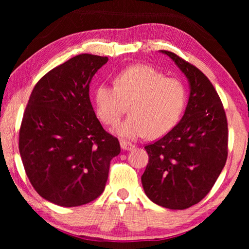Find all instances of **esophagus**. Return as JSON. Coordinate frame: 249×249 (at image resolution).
<instances>
[{
  "label": "esophagus",
  "instance_id": "34e87169",
  "mask_svg": "<svg viewBox=\"0 0 249 249\" xmlns=\"http://www.w3.org/2000/svg\"><path fill=\"white\" fill-rule=\"evenodd\" d=\"M120 144H121V147L123 150H125V151H130V150H133V149H135V144H133V143H130L129 141H125V140H120Z\"/></svg>",
  "mask_w": 249,
  "mask_h": 249
}]
</instances>
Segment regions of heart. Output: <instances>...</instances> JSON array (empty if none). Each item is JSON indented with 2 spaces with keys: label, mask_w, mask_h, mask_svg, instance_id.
I'll return each instance as SVG.
<instances>
[{
  "label": "heart",
  "mask_w": 249,
  "mask_h": 249,
  "mask_svg": "<svg viewBox=\"0 0 249 249\" xmlns=\"http://www.w3.org/2000/svg\"><path fill=\"white\" fill-rule=\"evenodd\" d=\"M186 100L181 79L166 77L149 65H133L116 75L114 86L99 84L94 92V109L104 124L114 126L130 105L131 115L116 128L119 135L160 138L178 124Z\"/></svg>",
  "instance_id": "heart-1"
}]
</instances>
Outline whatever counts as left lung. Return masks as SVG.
I'll use <instances>...</instances> for the list:
<instances>
[{
  "instance_id": "1",
  "label": "left lung",
  "mask_w": 249,
  "mask_h": 249,
  "mask_svg": "<svg viewBox=\"0 0 249 249\" xmlns=\"http://www.w3.org/2000/svg\"><path fill=\"white\" fill-rule=\"evenodd\" d=\"M160 52L170 56L187 77L190 94L182 120L162 138L144 146L149 162L141 181L153 202L184 210L210 193L225 167L228 123L209 78L173 52Z\"/></svg>"
}]
</instances>
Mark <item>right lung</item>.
<instances>
[{"label": "right lung", "instance_id": "obj_1", "mask_svg": "<svg viewBox=\"0 0 249 249\" xmlns=\"http://www.w3.org/2000/svg\"><path fill=\"white\" fill-rule=\"evenodd\" d=\"M107 56L79 54L39 79L19 130V152L32 186L50 202L72 208L99 197L118 138L95 114L89 88Z\"/></svg>", "mask_w": 249, "mask_h": 249}]
</instances>
